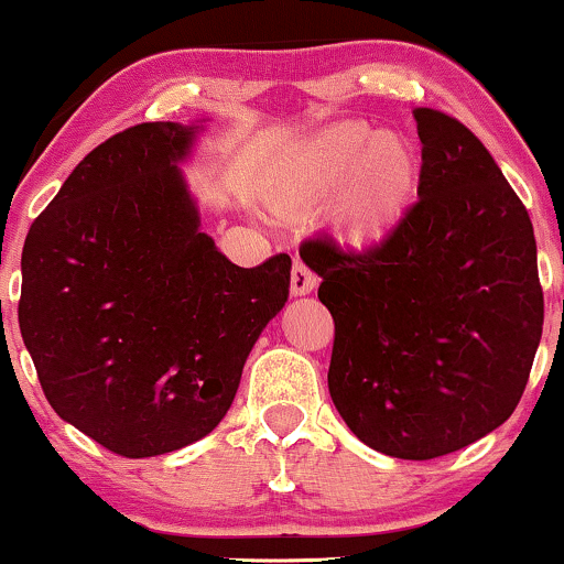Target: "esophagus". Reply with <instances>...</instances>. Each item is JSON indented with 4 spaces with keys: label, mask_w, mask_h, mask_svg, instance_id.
Segmentation results:
<instances>
[{
    "label": "esophagus",
    "mask_w": 564,
    "mask_h": 564,
    "mask_svg": "<svg viewBox=\"0 0 564 564\" xmlns=\"http://www.w3.org/2000/svg\"><path fill=\"white\" fill-rule=\"evenodd\" d=\"M317 278L302 260H294V268H291V294L304 296L310 291H315Z\"/></svg>",
    "instance_id": "34e87169"
}]
</instances>
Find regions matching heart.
<instances>
[{
  "instance_id": "obj_1",
  "label": "heart",
  "mask_w": 564,
  "mask_h": 564,
  "mask_svg": "<svg viewBox=\"0 0 564 564\" xmlns=\"http://www.w3.org/2000/svg\"><path fill=\"white\" fill-rule=\"evenodd\" d=\"M417 181L420 158L404 135L341 120L304 147L283 183L281 202L300 213L328 207L338 239L370 249L399 226Z\"/></svg>"
}]
</instances>
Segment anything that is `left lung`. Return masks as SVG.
Here are the masks:
<instances>
[{
  "label": "left lung",
  "mask_w": 564,
  "mask_h": 564,
  "mask_svg": "<svg viewBox=\"0 0 564 564\" xmlns=\"http://www.w3.org/2000/svg\"><path fill=\"white\" fill-rule=\"evenodd\" d=\"M417 202L368 252L310 239L334 315L328 391L349 431L399 459H433L518 406L544 325L533 223L470 128L417 107Z\"/></svg>",
  "instance_id": "left-lung-1"
}]
</instances>
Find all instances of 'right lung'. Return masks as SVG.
<instances>
[{
	"instance_id": "right-lung-1",
	"label": "right lung",
	"mask_w": 564,
	"mask_h": 564,
	"mask_svg": "<svg viewBox=\"0 0 564 564\" xmlns=\"http://www.w3.org/2000/svg\"><path fill=\"white\" fill-rule=\"evenodd\" d=\"M196 133H115L25 236L18 323L46 402L120 457L205 438L289 300V254L239 268L202 234L178 171Z\"/></svg>"
}]
</instances>
